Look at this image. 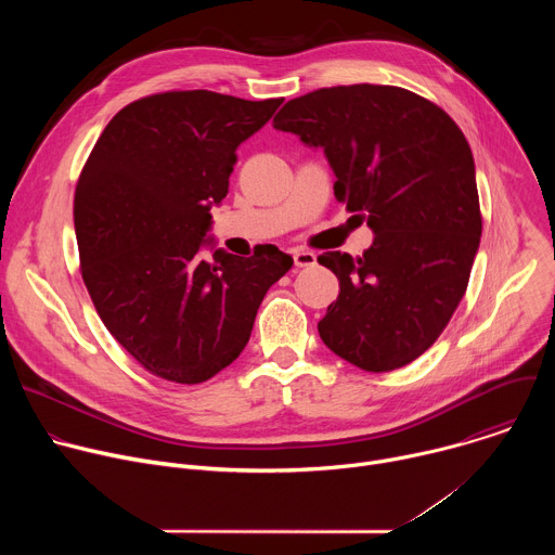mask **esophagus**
<instances>
[{
	"label": "esophagus",
	"instance_id": "34e87169",
	"mask_svg": "<svg viewBox=\"0 0 555 555\" xmlns=\"http://www.w3.org/2000/svg\"><path fill=\"white\" fill-rule=\"evenodd\" d=\"M294 266L296 268H311L315 266V255L309 250H294Z\"/></svg>",
	"mask_w": 555,
	"mask_h": 555
}]
</instances>
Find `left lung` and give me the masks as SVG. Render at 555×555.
Segmentation results:
<instances>
[{"instance_id":"8db88e82","label":"left lung","mask_w":555,"mask_h":555,"mask_svg":"<svg viewBox=\"0 0 555 555\" xmlns=\"http://www.w3.org/2000/svg\"><path fill=\"white\" fill-rule=\"evenodd\" d=\"M274 129L325 151L336 199L375 232L362 257H319L340 281L319 323L323 343L371 373L413 362L450 323L481 242L463 131L428 99L369 83L287 101Z\"/></svg>"}]
</instances>
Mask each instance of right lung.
Segmentation results:
<instances>
[{"label": "right lung", "instance_id": "add662e5", "mask_svg": "<svg viewBox=\"0 0 555 555\" xmlns=\"http://www.w3.org/2000/svg\"><path fill=\"white\" fill-rule=\"evenodd\" d=\"M283 99L151 94L96 140L74 193L81 274L101 321L149 373L199 384L240 358L266 292L292 268L276 246L202 257L236 146Z\"/></svg>", "mask_w": 555, "mask_h": 555}]
</instances>
